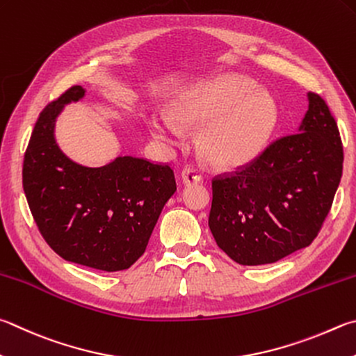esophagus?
Returning a JSON list of instances; mask_svg holds the SVG:
<instances>
[{
    "label": "esophagus",
    "mask_w": 356,
    "mask_h": 356,
    "mask_svg": "<svg viewBox=\"0 0 356 356\" xmlns=\"http://www.w3.org/2000/svg\"><path fill=\"white\" fill-rule=\"evenodd\" d=\"M180 179H182L184 185H191V184H200L202 182V174L191 166H185L180 174Z\"/></svg>",
    "instance_id": "34e87169"
}]
</instances>
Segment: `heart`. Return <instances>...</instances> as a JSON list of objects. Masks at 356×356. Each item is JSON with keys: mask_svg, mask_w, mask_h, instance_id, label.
<instances>
[{"mask_svg": "<svg viewBox=\"0 0 356 356\" xmlns=\"http://www.w3.org/2000/svg\"><path fill=\"white\" fill-rule=\"evenodd\" d=\"M166 113L146 116V126L160 141L176 145L180 129L205 127L197 137L207 161L218 168H240L261 154L277 122L273 96L235 74H222L184 93Z\"/></svg>", "mask_w": 356, "mask_h": 356, "instance_id": "b5f03b06", "label": "heart"}]
</instances>
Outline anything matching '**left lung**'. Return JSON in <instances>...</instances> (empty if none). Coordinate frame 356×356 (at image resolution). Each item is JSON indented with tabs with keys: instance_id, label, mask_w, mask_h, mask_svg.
Segmentation results:
<instances>
[{
	"instance_id": "left-lung-1",
	"label": "left lung",
	"mask_w": 356,
	"mask_h": 356,
	"mask_svg": "<svg viewBox=\"0 0 356 356\" xmlns=\"http://www.w3.org/2000/svg\"><path fill=\"white\" fill-rule=\"evenodd\" d=\"M297 134L277 140L234 176L213 180L209 225L244 266L275 263L307 248L332 209L342 176L336 121L316 93Z\"/></svg>"
}]
</instances>
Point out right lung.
Masks as SVG:
<instances>
[{"mask_svg": "<svg viewBox=\"0 0 356 356\" xmlns=\"http://www.w3.org/2000/svg\"><path fill=\"white\" fill-rule=\"evenodd\" d=\"M74 86L38 116L23 163V188L44 241L63 260L115 273L145 254L157 219L176 193L168 165L118 156L102 166L71 160L56 140L65 106L83 99Z\"/></svg>", "mask_w": 356, "mask_h": 356, "instance_id": "add662e5", "label": "right lung"}]
</instances>
